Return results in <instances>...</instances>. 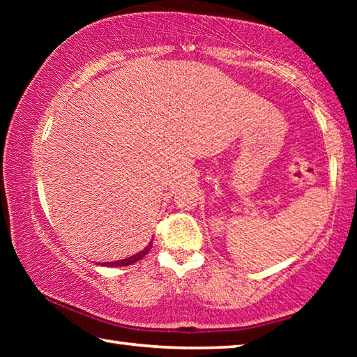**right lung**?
<instances>
[{
	"label": "right lung",
	"instance_id": "add662e5",
	"mask_svg": "<svg viewBox=\"0 0 357 357\" xmlns=\"http://www.w3.org/2000/svg\"><path fill=\"white\" fill-rule=\"evenodd\" d=\"M151 247H153V244H148L146 247H144V249L142 250V252H138V253H135V255H132V257H129V258H124V259H119V261H110V263H104V266H110V268H116V266H129V264H134V263H137L138 259H142L144 255H146V253L151 250Z\"/></svg>",
	"mask_w": 357,
	"mask_h": 357
}]
</instances>
